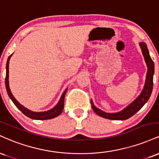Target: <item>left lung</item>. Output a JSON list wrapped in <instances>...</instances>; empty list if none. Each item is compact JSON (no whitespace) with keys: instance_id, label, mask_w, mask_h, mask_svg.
<instances>
[{"instance_id":"obj_1","label":"left lung","mask_w":159,"mask_h":159,"mask_svg":"<svg viewBox=\"0 0 159 159\" xmlns=\"http://www.w3.org/2000/svg\"><path fill=\"white\" fill-rule=\"evenodd\" d=\"M139 45L144 57V61H145V63L147 66V76H146V81L145 84H144L143 90L141 91L140 94L132 103L129 104L128 106L125 107L122 111L116 113H107L105 111L100 110L97 107L95 106L93 102V100H91V105H92L93 110L98 116L109 120H127L130 118L131 116H132L134 114H135L149 100L151 93H152L153 87V75H154L155 72L154 63H153L152 60L151 59L150 56H149V53L148 48H147V44L143 43V42H140Z\"/></svg>"}]
</instances>
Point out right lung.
Returning a JSON list of instances; mask_svg holds the SVG:
<instances>
[{
	"label": "right lung",
	"instance_id": "right-lung-1",
	"mask_svg": "<svg viewBox=\"0 0 159 159\" xmlns=\"http://www.w3.org/2000/svg\"><path fill=\"white\" fill-rule=\"evenodd\" d=\"M12 54L11 55L9 56L8 59H7V66H6V79H5V84H6V89L7 91V93H8L9 97L11 98V100L12 101V102L15 104V105L24 114L26 115L27 116H28L29 118H31L34 120H50L52 118L56 117V116H59L61 114L62 111L63 110V107H64V97L66 93L67 89H66L63 93L62 94L61 98H60L59 102L57 104L54 106L53 108L50 109V110L46 111H41V112H35V111H32L29 109H27V107H24L22 105H21L17 100L16 99V98L14 97L13 95L11 93V90L10 89V86H9V63H10V57H12Z\"/></svg>",
	"mask_w": 159,
	"mask_h": 159
}]
</instances>
